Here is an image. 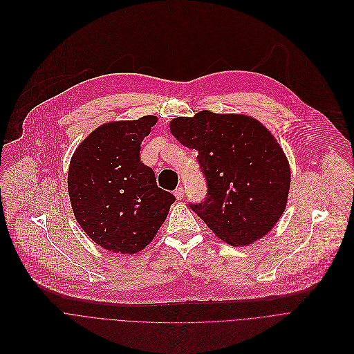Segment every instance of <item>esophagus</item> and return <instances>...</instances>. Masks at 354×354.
Listing matches in <instances>:
<instances>
[{
    "instance_id": "obj_1",
    "label": "esophagus",
    "mask_w": 354,
    "mask_h": 354,
    "mask_svg": "<svg viewBox=\"0 0 354 354\" xmlns=\"http://www.w3.org/2000/svg\"><path fill=\"white\" fill-rule=\"evenodd\" d=\"M174 195H176L177 199H183L184 198V188L183 187H177L174 189Z\"/></svg>"
}]
</instances>
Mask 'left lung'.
<instances>
[{"label":"left lung","instance_id":"8db88e82","mask_svg":"<svg viewBox=\"0 0 354 354\" xmlns=\"http://www.w3.org/2000/svg\"><path fill=\"white\" fill-rule=\"evenodd\" d=\"M170 131L198 152L206 180L203 201L189 207L230 245L263 237L283 214L290 188V167L273 135L251 117L206 110L174 118Z\"/></svg>","mask_w":354,"mask_h":354}]
</instances>
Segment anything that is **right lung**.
<instances>
[{
    "instance_id": "obj_1",
    "label": "right lung",
    "mask_w": 354,
    "mask_h": 354,
    "mask_svg": "<svg viewBox=\"0 0 354 354\" xmlns=\"http://www.w3.org/2000/svg\"><path fill=\"white\" fill-rule=\"evenodd\" d=\"M155 115L95 129L69 163L68 194L84 232L111 252L135 254L155 237L176 196L139 159Z\"/></svg>"
}]
</instances>
